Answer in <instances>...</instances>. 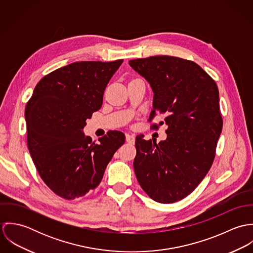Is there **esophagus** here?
<instances>
[{"instance_id": "esophagus-1", "label": "esophagus", "mask_w": 253, "mask_h": 253, "mask_svg": "<svg viewBox=\"0 0 253 253\" xmlns=\"http://www.w3.org/2000/svg\"><path fill=\"white\" fill-rule=\"evenodd\" d=\"M126 142H127V143L132 144V143H134L135 138H134V136H133V135H131V134H126Z\"/></svg>"}]
</instances>
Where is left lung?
Instances as JSON below:
<instances>
[{
  "label": "left lung",
  "instance_id": "left-lung-1",
  "mask_svg": "<svg viewBox=\"0 0 253 253\" xmlns=\"http://www.w3.org/2000/svg\"><path fill=\"white\" fill-rule=\"evenodd\" d=\"M129 65L154 92L148 121L160 114L168 126V137L159 144L136 136V178L154 201L178 202L205 178L215 157L223 126L216 83L197 63L174 56L138 58Z\"/></svg>",
  "mask_w": 253,
  "mask_h": 253
}]
</instances>
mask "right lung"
Masks as SVG:
<instances>
[{
    "label": "right lung",
    "mask_w": 253,
    "mask_h": 253,
    "mask_svg": "<svg viewBox=\"0 0 253 253\" xmlns=\"http://www.w3.org/2000/svg\"><path fill=\"white\" fill-rule=\"evenodd\" d=\"M123 59L74 62L44 76L25 108L27 145L37 170L59 197L74 200L96 188L115 152L125 143L110 130L92 142L83 129L102 106L104 90Z\"/></svg>",
    "instance_id": "obj_1"
}]
</instances>
